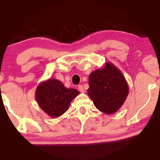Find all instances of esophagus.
<instances>
[{"label": "esophagus", "mask_w": 160, "mask_h": 160, "mask_svg": "<svg viewBox=\"0 0 160 160\" xmlns=\"http://www.w3.org/2000/svg\"><path fill=\"white\" fill-rule=\"evenodd\" d=\"M78 89H79V91L81 93H84V88H83L82 85L78 86Z\"/></svg>", "instance_id": "obj_1"}]
</instances>
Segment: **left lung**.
<instances>
[{
	"label": "left lung",
	"instance_id": "obj_1",
	"mask_svg": "<svg viewBox=\"0 0 160 160\" xmlns=\"http://www.w3.org/2000/svg\"><path fill=\"white\" fill-rule=\"evenodd\" d=\"M87 93L98 110L113 114L123 105L128 94V85L121 71L111 62H106L89 76Z\"/></svg>",
	"mask_w": 160,
	"mask_h": 160
}]
</instances>
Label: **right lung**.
<instances>
[{
  "label": "right lung",
  "mask_w": 160,
  "mask_h": 160,
  "mask_svg": "<svg viewBox=\"0 0 160 160\" xmlns=\"http://www.w3.org/2000/svg\"><path fill=\"white\" fill-rule=\"evenodd\" d=\"M80 92L67 89L60 80L49 78L38 84L35 98L40 107L51 118H58L68 110L69 105Z\"/></svg>",
  "instance_id": "1"
}]
</instances>
